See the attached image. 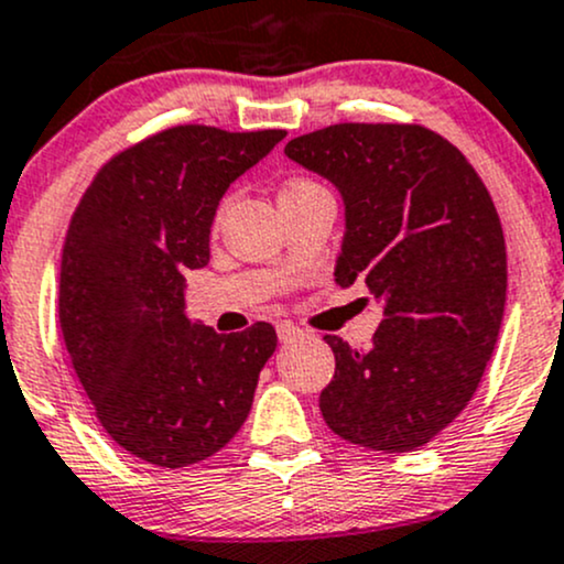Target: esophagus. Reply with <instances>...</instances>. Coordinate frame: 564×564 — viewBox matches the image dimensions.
I'll return each mask as SVG.
<instances>
[{
  "instance_id": "1",
  "label": "esophagus",
  "mask_w": 564,
  "mask_h": 564,
  "mask_svg": "<svg viewBox=\"0 0 564 564\" xmlns=\"http://www.w3.org/2000/svg\"><path fill=\"white\" fill-rule=\"evenodd\" d=\"M276 335H280L282 344H293V340L303 338V330L301 327L290 325V322H282V325H276Z\"/></svg>"
}]
</instances>
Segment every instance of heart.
I'll return each instance as SVG.
<instances>
[{
    "label": "heart",
    "instance_id": "1",
    "mask_svg": "<svg viewBox=\"0 0 564 564\" xmlns=\"http://www.w3.org/2000/svg\"><path fill=\"white\" fill-rule=\"evenodd\" d=\"M314 188H322V186H319V183L306 181V178H293V181H288V183H284V186H282L280 199H282V197H295V194L314 192Z\"/></svg>",
    "mask_w": 564,
    "mask_h": 564
}]
</instances>
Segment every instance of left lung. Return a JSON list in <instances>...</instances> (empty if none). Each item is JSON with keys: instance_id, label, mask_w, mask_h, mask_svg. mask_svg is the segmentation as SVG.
<instances>
[{"instance_id": "left-lung-1", "label": "left lung", "mask_w": 564, "mask_h": 564, "mask_svg": "<svg viewBox=\"0 0 564 564\" xmlns=\"http://www.w3.org/2000/svg\"><path fill=\"white\" fill-rule=\"evenodd\" d=\"M284 154L344 199L335 282L383 303L370 349L325 335L335 376L322 419L367 451L408 453L469 404L506 306V242L477 170L421 124H330Z\"/></svg>"}]
</instances>
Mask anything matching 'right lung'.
Returning a JSON list of instances; mask_svg holds the SVG:
<instances>
[{"mask_svg":"<svg viewBox=\"0 0 564 564\" xmlns=\"http://www.w3.org/2000/svg\"><path fill=\"white\" fill-rule=\"evenodd\" d=\"M284 130L181 124L100 167L61 261V330L106 434L162 469L199 464L239 432L276 349L269 322L220 335L186 316V271L210 261L226 188Z\"/></svg>","mask_w":564,"mask_h":564,"instance_id":"obj_1","label":"right lung"}]
</instances>
